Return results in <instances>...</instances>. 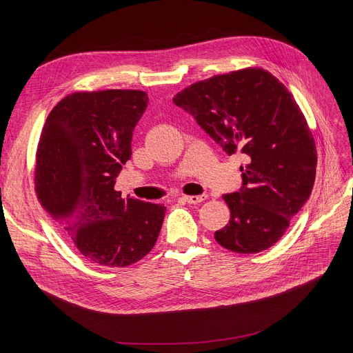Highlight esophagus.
<instances>
[{"label": "esophagus", "instance_id": "34e87169", "mask_svg": "<svg viewBox=\"0 0 353 353\" xmlns=\"http://www.w3.org/2000/svg\"><path fill=\"white\" fill-rule=\"evenodd\" d=\"M208 199L206 194H200V196H181L180 200H183L184 203H189V205H197V203L205 201Z\"/></svg>", "mask_w": 353, "mask_h": 353}]
</instances>
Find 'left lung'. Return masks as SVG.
Returning a JSON list of instances; mask_svg holds the SVG:
<instances>
[{
    "instance_id": "left-lung-1",
    "label": "left lung",
    "mask_w": 353,
    "mask_h": 353,
    "mask_svg": "<svg viewBox=\"0 0 353 353\" xmlns=\"http://www.w3.org/2000/svg\"><path fill=\"white\" fill-rule=\"evenodd\" d=\"M174 104L232 156L242 153L243 186L225 194L229 223L216 242L236 253L269 249L312 193L316 144L290 91L263 68L219 74L181 90Z\"/></svg>"
}]
</instances>
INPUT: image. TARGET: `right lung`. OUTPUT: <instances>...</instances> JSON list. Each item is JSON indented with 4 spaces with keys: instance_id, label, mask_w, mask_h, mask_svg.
I'll return each instance as SVG.
<instances>
[{
    "instance_id": "obj_1",
    "label": "right lung",
    "mask_w": 353,
    "mask_h": 353,
    "mask_svg": "<svg viewBox=\"0 0 353 353\" xmlns=\"http://www.w3.org/2000/svg\"><path fill=\"white\" fill-rule=\"evenodd\" d=\"M147 103L140 90L72 92L51 110L37 145L34 183L43 209L87 261L105 268L139 262L163 225V205L114 190Z\"/></svg>"
}]
</instances>
